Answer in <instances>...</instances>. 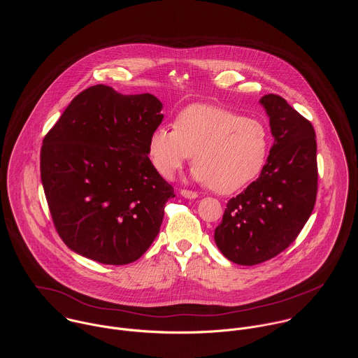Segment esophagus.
Listing matches in <instances>:
<instances>
[{
    "instance_id": "34e87169",
    "label": "esophagus",
    "mask_w": 358,
    "mask_h": 358,
    "mask_svg": "<svg viewBox=\"0 0 358 358\" xmlns=\"http://www.w3.org/2000/svg\"><path fill=\"white\" fill-rule=\"evenodd\" d=\"M180 194H182L185 199H189V200H193V199H197V197H199V194H197L196 192H192V190H186V189L180 190Z\"/></svg>"
}]
</instances>
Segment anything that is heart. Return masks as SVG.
Segmentation results:
<instances>
[{
    "mask_svg": "<svg viewBox=\"0 0 358 358\" xmlns=\"http://www.w3.org/2000/svg\"><path fill=\"white\" fill-rule=\"evenodd\" d=\"M268 149L270 135L262 121L210 104L187 106L173 128L157 127L148 139L149 159L162 178H172L194 153L193 178L220 194L254 182Z\"/></svg>",
    "mask_w": 358,
    "mask_h": 358,
    "instance_id": "obj_1",
    "label": "heart"
}]
</instances>
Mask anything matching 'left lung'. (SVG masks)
Instances as JSON below:
<instances>
[{
  "label": "left lung",
  "mask_w": 358,
  "mask_h": 358,
  "mask_svg": "<svg viewBox=\"0 0 358 358\" xmlns=\"http://www.w3.org/2000/svg\"><path fill=\"white\" fill-rule=\"evenodd\" d=\"M274 143L259 178L230 199L215 243L229 260L254 266L288 248L317 197V142L311 122L278 95L260 99Z\"/></svg>",
  "instance_id": "obj_1"
}]
</instances>
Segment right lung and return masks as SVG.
I'll use <instances>...</instances> for the list:
<instances>
[{
  "mask_svg": "<svg viewBox=\"0 0 358 358\" xmlns=\"http://www.w3.org/2000/svg\"><path fill=\"white\" fill-rule=\"evenodd\" d=\"M161 108L152 94L121 95L99 84L78 94L45 135L43 187L56 231L76 254L128 264L159 233L175 197L148 155Z\"/></svg>",
  "mask_w": 358,
  "mask_h": 358,
  "instance_id": "obj_1",
  "label": "right lung"
}]
</instances>
